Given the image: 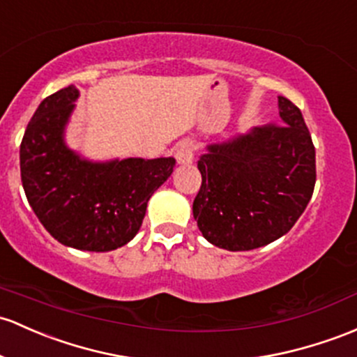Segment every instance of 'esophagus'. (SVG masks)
<instances>
[{
	"label": "esophagus",
	"instance_id": "1",
	"mask_svg": "<svg viewBox=\"0 0 357 357\" xmlns=\"http://www.w3.org/2000/svg\"><path fill=\"white\" fill-rule=\"evenodd\" d=\"M175 158H177L178 165H189L194 160V144L189 141L180 143L177 149H175Z\"/></svg>",
	"mask_w": 357,
	"mask_h": 357
}]
</instances>
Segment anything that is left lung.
<instances>
[{
    "label": "left lung",
    "mask_w": 357,
    "mask_h": 357,
    "mask_svg": "<svg viewBox=\"0 0 357 357\" xmlns=\"http://www.w3.org/2000/svg\"><path fill=\"white\" fill-rule=\"evenodd\" d=\"M279 126H262L206 146L192 213L209 243L254 250L286 235L315 189V146L301 110L278 97Z\"/></svg>",
    "instance_id": "1"
}]
</instances>
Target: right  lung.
<instances>
[{
    "mask_svg": "<svg viewBox=\"0 0 357 357\" xmlns=\"http://www.w3.org/2000/svg\"><path fill=\"white\" fill-rule=\"evenodd\" d=\"M79 91L70 85L40 102L20 144L22 183L30 208L59 243L110 252L139 231L153 192L175 158L91 162L64 139Z\"/></svg>",
    "mask_w": 357,
    "mask_h": 357,
    "instance_id": "1",
    "label": "right lung"
}]
</instances>
